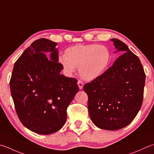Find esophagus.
Listing matches in <instances>:
<instances>
[{"mask_svg": "<svg viewBox=\"0 0 154 154\" xmlns=\"http://www.w3.org/2000/svg\"><path fill=\"white\" fill-rule=\"evenodd\" d=\"M77 85H78V86H79V89H83V83L82 82V81H80V80L78 81Z\"/></svg>", "mask_w": 154, "mask_h": 154, "instance_id": "34e87169", "label": "esophagus"}]
</instances>
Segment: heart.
<instances>
[{"label": "heart", "instance_id": "b5f03b06", "mask_svg": "<svg viewBox=\"0 0 154 154\" xmlns=\"http://www.w3.org/2000/svg\"><path fill=\"white\" fill-rule=\"evenodd\" d=\"M66 56L59 57L60 65L69 75L79 67L81 77L87 81L97 79L106 71L110 63L107 48L97 44L77 45L66 50Z\"/></svg>", "mask_w": 154, "mask_h": 154}]
</instances>
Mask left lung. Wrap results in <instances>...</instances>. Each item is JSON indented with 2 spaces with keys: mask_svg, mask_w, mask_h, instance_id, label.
<instances>
[{
  "mask_svg": "<svg viewBox=\"0 0 154 154\" xmlns=\"http://www.w3.org/2000/svg\"><path fill=\"white\" fill-rule=\"evenodd\" d=\"M116 53L122 55L113 65L83 86L88 95L90 118L97 128L117 130L129 125L142 105L146 74L139 58L117 38Z\"/></svg>",
  "mask_w": 154,
  "mask_h": 154,
  "instance_id": "obj_1",
  "label": "left lung"
}]
</instances>
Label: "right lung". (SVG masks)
<instances>
[{"label": "right lung", "mask_w": 154, "mask_h": 154, "mask_svg": "<svg viewBox=\"0 0 154 154\" xmlns=\"http://www.w3.org/2000/svg\"><path fill=\"white\" fill-rule=\"evenodd\" d=\"M57 45L45 38L35 41L15 62L10 81L20 122L38 134H51L63 128L67 107L79 91L76 79L60 74L63 68L58 63Z\"/></svg>", "instance_id": "right-lung-1"}]
</instances>
